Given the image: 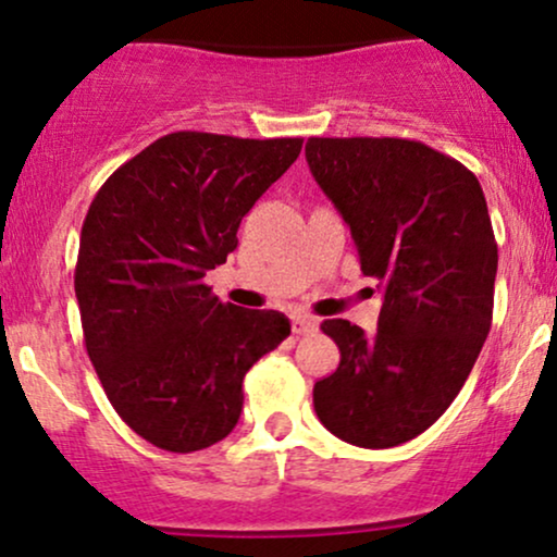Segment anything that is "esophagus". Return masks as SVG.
Returning a JSON list of instances; mask_svg holds the SVG:
<instances>
[{"label": "esophagus", "mask_w": 557, "mask_h": 557, "mask_svg": "<svg viewBox=\"0 0 557 557\" xmlns=\"http://www.w3.org/2000/svg\"><path fill=\"white\" fill-rule=\"evenodd\" d=\"M319 330V319L309 314H293V332L296 335H309V332Z\"/></svg>", "instance_id": "1"}]
</instances>
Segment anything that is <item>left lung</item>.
Instances as JSON below:
<instances>
[{
	"label": "left lung",
	"instance_id": "1",
	"mask_svg": "<svg viewBox=\"0 0 557 557\" xmlns=\"http://www.w3.org/2000/svg\"><path fill=\"white\" fill-rule=\"evenodd\" d=\"M306 162L385 290L374 335L322 322L341 363L314 385V411L350 445L408 443L456 400L487 341L497 243L482 185L408 138H309Z\"/></svg>",
	"mask_w": 557,
	"mask_h": 557
}]
</instances>
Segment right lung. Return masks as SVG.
<instances>
[{
  "instance_id": "right-lung-1",
  "label": "right lung",
  "mask_w": 557,
  "mask_h": 557,
  "mask_svg": "<svg viewBox=\"0 0 557 557\" xmlns=\"http://www.w3.org/2000/svg\"><path fill=\"white\" fill-rule=\"evenodd\" d=\"M304 138L177 131L101 185L81 230L83 343L120 419L194 453L238 424L243 376L290 335L280 311L222 304L203 274L238 248L240 220Z\"/></svg>"
}]
</instances>
